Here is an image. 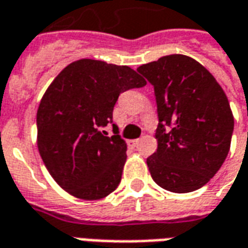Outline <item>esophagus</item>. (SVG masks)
Returning a JSON list of instances; mask_svg holds the SVG:
<instances>
[{"label": "esophagus", "instance_id": "34e87169", "mask_svg": "<svg viewBox=\"0 0 248 248\" xmlns=\"http://www.w3.org/2000/svg\"><path fill=\"white\" fill-rule=\"evenodd\" d=\"M138 143H139L138 139H134V140H129L127 144H129L130 147H137V146H138Z\"/></svg>", "mask_w": 248, "mask_h": 248}]
</instances>
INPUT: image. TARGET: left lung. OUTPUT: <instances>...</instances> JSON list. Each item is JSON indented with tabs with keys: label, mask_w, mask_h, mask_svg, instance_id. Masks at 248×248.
Returning a JSON list of instances; mask_svg holds the SVG:
<instances>
[{
	"label": "left lung",
	"mask_w": 248,
	"mask_h": 248,
	"mask_svg": "<svg viewBox=\"0 0 248 248\" xmlns=\"http://www.w3.org/2000/svg\"><path fill=\"white\" fill-rule=\"evenodd\" d=\"M154 87L157 150L147 157L163 189L188 193L216 175L226 159L234 118L225 92L194 59L168 55L137 69Z\"/></svg>",
	"instance_id": "obj_1"
}]
</instances>
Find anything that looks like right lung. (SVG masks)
I'll return each mask as SVG.
<instances>
[{
  "mask_svg": "<svg viewBox=\"0 0 248 248\" xmlns=\"http://www.w3.org/2000/svg\"><path fill=\"white\" fill-rule=\"evenodd\" d=\"M146 85L126 65L82 59L59 73L40 101L38 148L46 168L64 190L100 200L122 179L127 144L113 122L121 93ZM113 126L114 136L104 128Z\"/></svg>",
  "mask_w": 248,
  "mask_h": 248,
  "instance_id": "right-lung-1",
  "label": "right lung"
}]
</instances>
